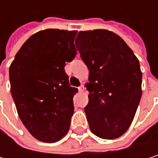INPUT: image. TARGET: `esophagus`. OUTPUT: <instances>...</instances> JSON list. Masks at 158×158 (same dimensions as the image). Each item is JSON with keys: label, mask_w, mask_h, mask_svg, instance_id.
Here are the masks:
<instances>
[{"label": "esophagus", "mask_w": 158, "mask_h": 158, "mask_svg": "<svg viewBox=\"0 0 158 158\" xmlns=\"http://www.w3.org/2000/svg\"><path fill=\"white\" fill-rule=\"evenodd\" d=\"M83 90H84V86H83V85L79 86V92H82Z\"/></svg>", "instance_id": "1"}]
</instances>
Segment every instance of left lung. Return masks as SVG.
Returning a JSON list of instances; mask_svg holds the SVG:
<instances>
[{
    "mask_svg": "<svg viewBox=\"0 0 158 158\" xmlns=\"http://www.w3.org/2000/svg\"><path fill=\"white\" fill-rule=\"evenodd\" d=\"M75 43L89 70L84 110L90 131L102 139L120 137L130 127L142 96L139 61L126 43L108 30L80 31Z\"/></svg>",
    "mask_w": 158,
    "mask_h": 158,
    "instance_id": "obj_1",
    "label": "left lung"
}]
</instances>
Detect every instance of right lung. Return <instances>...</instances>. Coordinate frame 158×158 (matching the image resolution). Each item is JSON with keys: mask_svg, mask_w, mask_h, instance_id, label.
<instances>
[{"mask_svg": "<svg viewBox=\"0 0 158 158\" xmlns=\"http://www.w3.org/2000/svg\"><path fill=\"white\" fill-rule=\"evenodd\" d=\"M76 35L59 29L39 31L24 42L10 66L18 115L41 142H57L69 129L78 89L70 87L64 68L76 56Z\"/></svg>", "mask_w": 158, "mask_h": 158, "instance_id": "add662e5", "label": "right lung"}]
</instances>
